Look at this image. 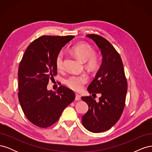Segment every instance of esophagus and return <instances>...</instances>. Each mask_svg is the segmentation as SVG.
I'll use <instances>...</instances> for the list:
<instances>
[{
	"label": "esophagus",
	"mask_w": 152,
	"mask_h": 152,
	"mask_svg": "<svg viewBox=\"0 0 152 152\" xmlns=\"http://www.w3.org/2000/svg\"><path fill=\"white\" fill-rule=\"evenodd\" d=\"M80 99H81L80 96L79 95V94H75V100H76V101H79V100H80Z\"/></svg>",
	"instance_id": "34e87169"
}]
</instances>
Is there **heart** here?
Listing matches in <instances>:
<instances>
[{
    "label": "heart",
    "mask_w": 152,
    "mask_h": 152,
    "mask_svg": "<svg viewBox=\"0 0 152 152\" xmlns=\"http://www.w3.org/2000/svg\"><path fill=\"white\" fill-rule=\"evenodd\" d=\"M71 51L76 57L83 62L87 61V66L91 69L94 68L98 63V59L91 45L86 43L77 44L72 48ZM56 66L57 70L61 71L64 67L63 53H59L56 58ZM87 82V78L85 75H72L66 80V84L70 89L79 91Z\"/></svg>",
    "instance_id": "heart-1"
}]
</instances>
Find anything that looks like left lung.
Returning <instances> with one entry per match:
<instances>
[{"instance_id": "8db88e82", "label": "left lung", "mask_w": 152, "mask_h": 152, "mask_svg": "<svg viewBox=\"0 0 152 152\" xmlns=\"http://www.w3.org/2000/svg\"><path fill=\"white\" fill-rule=\"evenodd\" d=\"M86 36L96 44L102 55V64L87 91L102 96L98 102L91 96L81 98L89 107L82 117V123L92 132H102L113 126L120 118L125 106L127 84L121 58L113 45L102 36Z\"/></svg>"}]
</instances>
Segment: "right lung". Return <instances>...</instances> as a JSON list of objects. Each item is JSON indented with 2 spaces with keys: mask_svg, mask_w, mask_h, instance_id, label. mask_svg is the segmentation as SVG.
<instances>
[{
  "mask_svg": "<svg viewBox=\"0 0 152 152\" xmlns=\"http://www.w3.org/2000/svg\"><path fill=\"white\" fill-rule=\"evenodd\" d=\"M74 36L43 35L27 48L18 69V98L29 121L40 127L56 122L75 99L73 91L60 86L56 92L48 90L49 80L57 74L56 58Z\"/></svg>",
  "mask_w": 152,
  "mask_h": 152,
  "instance_id": "right-lung-1",
  "label": "right lung"
}]
</instances>
